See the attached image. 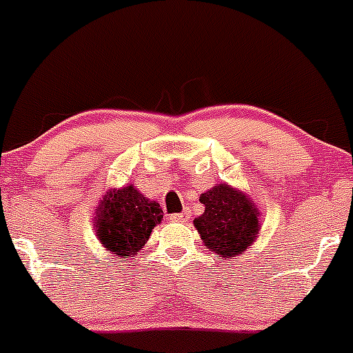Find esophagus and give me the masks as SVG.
Masks as SVG:
<instances>
[{"instance_id":"obj_1","label":"esophagus","mask_w":353,"mask_h":353,"mask_svg":"<svg viewBox=\"0 0 353 353\" xmlns=\"http://www.w3.org/2000/svg\"><path fill=\"white\" fill-rule=\"evenodd\" d=\"M190 219V213L187 212H182V213H173V215H170V221L171 222H187Z\"/></svg>"}]
</instances>
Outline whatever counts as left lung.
I'll return each instance as SVG.
<instances>
[{
  "mask_svg": "<svg viewBox=\"0 0 353 353\" xmlns=\"http://www.w3.org/2000/svg\"><path fill=\"white\" fill-rule=\"evenodd\" d=\"M199 201L205 205L194 225L208 250L216 257L232 259L247 250L259 234V212L252 199L228 183H216Z\"/></svg>",
  "mask_w": 353,
  "mask_h": 353,
  "instance_id": "obj_1",
  "label": "left lung"
}]
</instances>
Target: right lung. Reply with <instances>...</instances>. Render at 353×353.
<instances>
[{"mask_svg":"<svg viewBox=\"0 0 353 353\" xmlns=\"http://www.w3.org/2000/svg\"><path fill=\"white\" fill-rule=\"evenodd\" d=\"M94 231L103 247L117 257H132L145 247L152 229L163 221L159 203L132 185L112 189L98 206Z\"/></svg>","mask_w":353,"mask_h":353,"instance_id":"obj_1","label":"right lung"}]
</instances>
